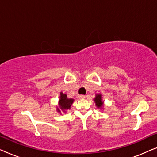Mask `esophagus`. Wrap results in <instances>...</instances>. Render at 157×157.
Returning <instances> with one entry per match:
<instances>
[{
    "label": "esophagus",
    "instance_id": "obj_1",
    "mask_svg": "<svg viewBox=\"0 0 157 157\" xmlns=\"http://www.w3.org/2000/svg\"><path fill=\"white\" fill-rule=\"evenodd\" d=\"M86 97V96L84 95H79L78 96V98L79 99H83Z\"/></svg>",
    "mask_w": 157,
    "mask_h": 157
}]
</instances>
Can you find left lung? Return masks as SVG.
Instances as JSON below:
<instances>
[{
  "instance_id": "obj_1",
  "label": "left lung",
  "mask_w": 157,
  "mask_h": 157,
  "mask_svg": "<svg viewBox=\"0 0 157 157\" xmlns=\"http://www.w3.org/2000/svg\"><path fill=\"white\" fill-rule=\"evenodd\" d=\"M94 102H95L96 106L98 109H102L104 106V101L102 100V95L101 94H96V97L94 98Z\"/></svg>"
}]
</instances>
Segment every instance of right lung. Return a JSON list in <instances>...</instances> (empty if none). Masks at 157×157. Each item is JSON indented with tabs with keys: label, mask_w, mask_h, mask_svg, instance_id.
I'll list each match as a JSON object with an SVG mask.
<instances>
[{
	"label": "right lung",
	"mask_w": 157,
	"mask_h": 157,
	"mask_svg": "<svg viewBox=\"0 0 157 157\" xmlns=\"http://www.w3.org/2000/svg\"><path fill=\"white\" fill-rule=\"evenodd\" d=\"M74 99L68 98L66 94H63L62 92L60 93V99L59 101V107H57V111L61 113V111L66 112V111L71 109V106L74 102Z\"/></svg>",
	"instance_id": "obj_1"
}]
</instances>
